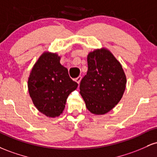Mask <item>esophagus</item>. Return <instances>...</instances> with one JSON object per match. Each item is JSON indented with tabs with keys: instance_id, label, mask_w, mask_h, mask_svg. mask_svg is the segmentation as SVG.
Masks as SVG:
<instances>
[{
	"instance_id": "1",
	"label": "esophagus",
	"mask_w": 157,
	"mask_h": 157,
	"mask_svg": "<svg viewBox=\"0 0 157 157\" xmlns=\"http://www.w3.org/2000/svg\"><path fill=\"white\" fill-rule=\"evenodd\" d=\"M81 78H82V77H81V76H79L78 77H77L76 79H75V80L76 81V82H77V83H80V80H81Z\"/></svg>"
}]
</instances>
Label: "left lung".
Masks as SVG:
<instances>
[{
	"instance_id": "1",
	"label": "left lung",
	"mask_w": 157,
	"mask_h": 157,
	"mask_svg": "<svg viewBox=\"0 0 157 157\" xmlns=\"http://www.w3.org/2000/svg\"><path fill=\"white\" fill-rule=\"evenodd\" d=\"M87 61L88 71L80 82V93L90 112L105 114L121 100L126 76L122 65L107 48L91 52Z\"/></svg>"
}]
</instances>
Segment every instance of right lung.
Listing matches in <instances>:
<instances>
[{
    "label": "right lung",
    "instance_id": "right-lung-1",
    "mask_svg": "<svg viewBox=\"0 0 157 157\" xmlns=\"http://www.w3.org/2000/svg\"><path fill=\"white\" fill-rule=\"evenodd\" d=\"M60 60L57 54L45 52L34 65L28 79L29 93L34 105L48 117L60 116L68 95L78 86Z\"/></svg>",
    "mask_w": 157,
    "mask_h": 157
}]
</instances>
